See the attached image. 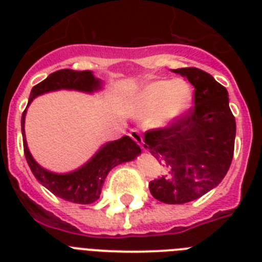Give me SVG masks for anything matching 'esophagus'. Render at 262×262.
<instances>
[{
    "instance_id": "esophagus-1",
    "label": "esophagus",
    "mask_w": 262,
    "mask_h": 262,
    "mask_svg": "<svg viewBox=\"0 0 262 262\" xmlns=\"http://www.w3.org/2000/svg\"><path fill=\"white\" fill-rule=\"evenodd\" d=\"M129 136H130L132 139L135 140L136 143L139 144L140 147H143L144 144V140H143V136H141V133H140L137 129H132L130 132H129Z\"/></svg>"
}]
</instances>
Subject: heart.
<instances>
[{
  "label": "heart",
  "mask_w": 262,
  "mask_h": 262,
  "mask_svg": "<svg viewBox=\"0 0 262 262\" xmlns=\"http://www.w3.org/2000/svg\"><path fill=\"white\" fill-rule=\"evenodd\" d=\"M193 90L182 79L156 80L144 85L129 103V114L137 118L148 117L155 127H167L190 108Z\"/></svg>",
  "instance_id": "b5f03b06"
}]
</instances>
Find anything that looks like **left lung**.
<instances>
[{
  "label": "left lung",
  "mask_w": 262,
  "mask_h": 262,
  "mask_svg": "<svg viewBox=\"0 0 262 262\" xmlns=\"http://www.w3.org/2000/svg\"><path fill=\"white\" fill-rule=\"evenodd\" d=\"M194 87V106L167 127L145 132L144 148L160 163L163 175L149 182V191L164 204L200 199L227 174L235 143V118L227 90L197 68L172 69Z\"/></svg>",
  "instance_id": "1"
}]
</instances>
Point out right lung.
Segmentation results:
<instances>
[{
    "instance_id": "right-lung-1",
    "label": "right lung",
    "mask_w": 262,
    "mask_h": 262,
    "mask_svg": "<svg viewBox=\"0 0 262 262\" xmlns=\"http://www.w3.org/2000/svg\"><path fill=\"white\" fill-rule=\"evenodd\" d=\"M100 88H102V81L96 79L91 71L79 72L72 71V69H61L49 75L47 79L32 88L28 104L36 96L51 92V91L75 90L92 94ZM26 113L27 108L21 115V133L27 163L30 166L32 174L35 175V178L38 179L43 186L49 189L53 194L58 195L59 199L67 200L71 203H95L100 195L104 179L111 168L125 162H130L141 154V148L136 144V141H133L129 136H123L119 140L104 144L87 163L75 171L67 172V174L51 172L35 162L30 149L27 147L26 133H24Z\"/></svg>"
}]
</instances>
